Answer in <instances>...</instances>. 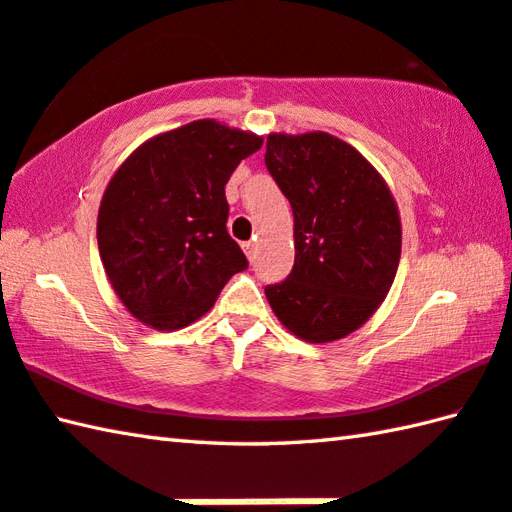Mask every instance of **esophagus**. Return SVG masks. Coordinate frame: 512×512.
<instances>
[{
    "mask_svg": "<svg viewBox=\"0 0 512 512\" xmlns=\"http://www.w3.org/2000/svg\"><path fill=\"white\" fill-rule=\"evenodd\" d=\"M243 249H245L247 258L254 260V243H252V240H247V243H243Z\"/></svg>",
    "mask_w": 512,
    "mask_h": 512,
    "instance_id": "1",
    "label": "esophagus"
}]
</instances>
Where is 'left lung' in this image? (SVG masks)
<instances>
[{
	"label": "left lung",
	"mask_w": 512,
	"mask_h": 512,
	"mask_svg": "<svg viewBox=\"0 0 512 512\" xmlns=\"http://www.w3.org/2000/svg\"><path fill=\"white\" fill-rule=\"evenodd\" d=\"M265 165L294 211V267L265 296L307 343L343 339L388 296L401 220L388 185L350 144L314 131L267 136Z\"/></svg>",
	"instance_id": "8db88e82"
}]
</instances>
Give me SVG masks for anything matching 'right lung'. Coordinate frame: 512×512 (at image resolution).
Here are the masks:
<instances>
[{
  "mask_svg": "<svg viewBox=\"0 0 512 512\" xmlns=\"http://www.w3.org/2000/svg\"><path fill=\"white\" fill-rule=\"evenodd\" d=\"M263 138L196 120L147 140L122 162L98 214L104 272L124 307L153 330H180L211 310L247 269L227 234L225 185Z\"/></svg>",
  "mask_w": 512,
  "mask_h": 512,
  "instance_id": "right-lung-1",
  "label": "right lung"
}]
</instances>
